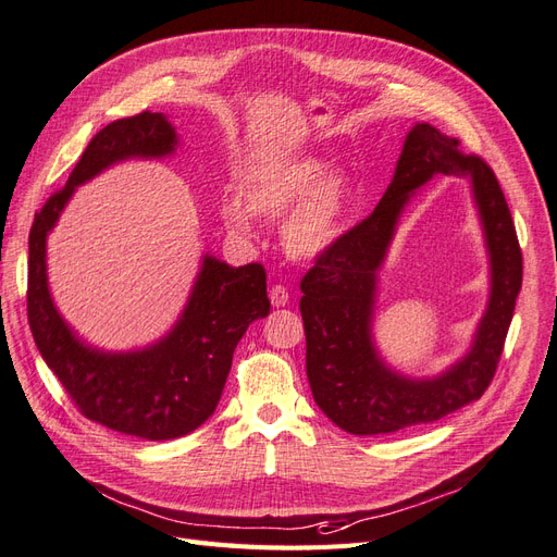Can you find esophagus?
I'll return each instance as SVG.
<instances>
[{"instance_id": "34e87169", "label": "esophagus", "mask_w": 557, "mask_h": 557, "mask_svg": "<svg viewBox=\"0 0 557 557\" xmlns=\"http://www.w3.org/2000/svg\"><path fill=\"white\" fill-rule=\"evenodd\" d=\"M268 296H271L273 308H284V305L289 302V292H286V286H282V284H275Z\"/></svg>"}]
</instances>
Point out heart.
I'll return each mask as SVG.
<instances>
[{
    "label": "heart",
    "instance_id": "b5f03b06",
    "mask_svg": "<svg viewBox=\"0 0 557 557\" xmlns=\"http://www.w3.org/2000/svg\"><path fill=\"white\" fill-rule=\"evenodd\" d=\"M358 185L347 169H331L319 154L273 159L240 187L243 201L226 196L222 224L240 240L255 238V219L280 220L282 245L298 261H317L343 240Z\"/></svg>",
    "mask_w": 557,
    "mask_h": 557
}]
</instances>
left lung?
<instances>
[{"instance_id": "left-lung-1", "label": "left lung", "mask_w": 557, "mask_h": 557, "mask_svg": "<svg viewBox=\"0 0 557 557\" xmlns=\"http://www.w3.org/2000/svg\"><path fill=\"white\" fill-rule=\"evenodd\" d=\"M435 174H456L471 183L490 255V300L466 354L437 375L414 377L381 356L373 317L379 271L401 212ZM520 282L523 257L495 173L483 159L462 154L456 138L417 122L370 218L345 233L300 282L305 368L314 403L345 433L384 435L437 421L479 400L505 347Z\"/></svg>"}]
</instances>
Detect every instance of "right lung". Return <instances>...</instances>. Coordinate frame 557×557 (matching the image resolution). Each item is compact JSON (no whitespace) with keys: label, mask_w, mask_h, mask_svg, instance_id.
<instances>
[{"label":"right lung","mask_w":557,"mask_h":557,"mask_svg":"<svg viewBox=\"0 0 557 557\" xmlns=\"http://www.w3.org/2000/svg\"><path fill=\"white\" fill-rule=\"evenodd\" d=\"M177 148L181 136L164 113L106 124L29 231L27 317L46 366L89 421L150 442L183 437L214 414L236 345L252 321L271 312L265 271L259 263L233 268L206 252L185 308L164 335L134 349H103L87 343L52 300L48 236L81 185L122 161L169 159Z\"/></svg>","instance_id":"add662e5"}]
</instances>
